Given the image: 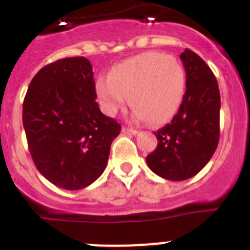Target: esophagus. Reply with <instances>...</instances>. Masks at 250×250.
Here are the masks:
<instances>
[{
	"label": "esophagus",
	"instance_id": "1",
	"mask_svg": "<svg viewBox=\"0 0 250 250\" xmlns=\"http://www.w3.org/2000/svg\"><path fill=\"white\" fill-rule=\"evenodd\" d=\"M121 131H123V134H125V135H136V134H138V131H136V130L131 129V127H127V126H123Z\"/></svg>",
	"mask_w": 250,
	"mask_h": 250
}]
</instances>
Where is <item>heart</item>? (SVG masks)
<instances>
[{
  "label": "heart",
  "mask_w": 250,
  "mask_h": 250,
  "mask_svg": "<svg viewBox=\"0 0 250 250\" xmlns=\"http://www.w3.org/2000/svg\"><path fill=\"white\" fill-rule=\"evenodd\" d=\"M96 92L106 114H116L130 96L134 120L163 125L182 104L185 72L174 57L146 52L114 66L109 77L99 79Z\"/></svg>",
  "instance_id": "b5f03b06"
}]
</instances>
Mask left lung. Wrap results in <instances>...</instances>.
Instances as JSON below:
<instances>
[{
    "label": "left lung",
    "instance_id": "1",
    "mask_svg": "<svg viewBox=\"0 0 250 250\" xmlns=\"http://www.w3.org/2000/svg\"><path fill=\"white\" fill-rule=\"evenodd\" d=\"M187 91L171 123L155 131L158 146L146 164L161 178L180 182L196 175L210 160L219 141L220 94L204 60L185 48L180 55Z\"/></svg>",
    "mask_w": 250,
    "mask_h": 250
}]
</instances>
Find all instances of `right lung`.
<instances>
[{
	"instance_id": "add662e5",
	"label": "right lung",
	"mask_w": 250,
	"mask_h": 250,
	"mask_svg": "<svg viewBox=\"0 0 250 250\" xmlns=\"http://www.w3.org/2000/svg\"><path fill=\"white\" fill-rule=\"evenodd\" d=\"M22 123L37 170L66 190L89 187L104 173L121 130L100 111L92 66L85 57L57 60L35 75Z\"/></svg>"
}]
</instances>
